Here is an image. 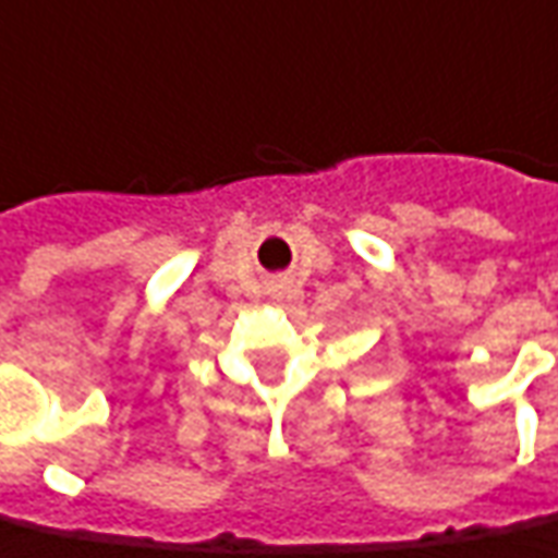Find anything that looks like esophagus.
I'll use <instances>...</instances> for the list:
<instances>
[{"instance_id": "obj_1", "label": "esophagus", "mask_w": 558, "mask_h": 558, "mask_svg": "<svg viewBox=\"0 0 558 558\" xmlns=\"http://www.w3.org/2000/svg\"><path fill=\"white\" fill-rule=\"evenodd\" d=\"M278 295H280V299H283V295L290 299V295H292V283H290V280H287V278L278 280Z\"/></svg>"}]
</instances>
